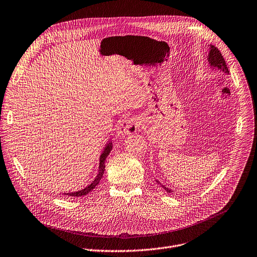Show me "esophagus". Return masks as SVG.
<instances>
[{
	"label": "esophagus",
	"mask_w": 257,
	"mask_h": 257,
	"mask_svg": "<svg viewBox=\"0 0 257 257\" xmlns=\"http://www.w3.org/2000/svg\"><path fill=\"white\" fill-rule=\"evenodd\" d=\"M138 121L136 118H131L127 120H123L118 127V135L125 134H133L138 130Z\"/></svg>",
	"instance_id": "obj_1"
}]
</instances>
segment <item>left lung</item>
<instances>
[{"mask_svg":"<svg viewBox=\"0 0 257 257\" xmlns=\"http://www.w3.org/2000/svg\"><path fill=\"white\" fill-rule=\"evenodd\" d=\"M208 62L210 64L211 67L214 68H217L218 70L220 71H223L225 73H229V70H228V67H227V64H226V61L225 59L223 58V55L222 53L220 52V50L214 46V45H210V51H209V54H208ZM157 184H159L158 181H156ZM163 187V186H161ZM163 189L167 192V193H174L170 189H167L166 187H163Z\"/></svg>","mask_w":257,"mask_h":257,"instance_id":"obj_1","label":"left lung"}]
</instances>
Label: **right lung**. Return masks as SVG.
Listing matches in <instances>:
<instances>
[{
	"label": "right lung",
	"instance_id": "right-lung-1",
	"mask_svg": "<svg viewBox=\"0 0 257 257\" xmlns=\"http://www.w3.org/2000/svg\"><path fill=\"white\" fill-rule=\"evenodd\" d=\"M111 150H112V143L110 142L109 144H107V146L105 147L103 153H102L101 156H100L99 173H98L96 179L94 180V182H93L90 186H88L87 188H84V189L81 190V191L74 192V193H67V194H64V195H66V196H68V197H77V198H78V197H82V196H85L87 194L91 193V192L96 188V186L99 185L101 179L103 178V175H104V172H105V160H106L107 156L110 154Z\"/></svg>",
	"mask_w": 257,
	"mask_h": 257
}]
</instances>
